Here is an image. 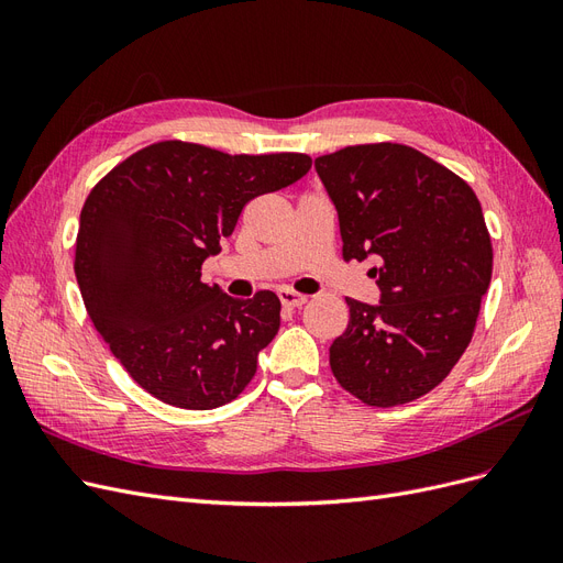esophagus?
<instances>
[{"mask_svg":"<svg viewBox=\"0 0 563 563\" xmlns=\"http://www.w3.org/2000/svg\"><path fill=\"white\" fill-rule=\"evenodd\" d=\"M279 300H282L284 308L294 310V308H302V305L308 302V296L296 294V291H288V288H282V291H279Z\"/></svg>","mask_w":563,"mask_h":563,"instance_id":"1","label":"esophagus"}]
</instances>
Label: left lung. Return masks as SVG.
<instances>
[{"label": "left lung", "instance_id": "obj_1", "mask_svg": "<svg viewBox=\"0 0 563 563\" xmlns=\"http://www.w3.org/2000/svg\"><path fill=\"white\" fill-rule=\"evenodd\" d=\"M338 211L343 258H376L380 302L345 298L350 321L331 371L368 406L428 395L467 350L493 272L490 234L472 187L399 143L314 159Z\"/></svg>", "mask_w": 563, "mask_h": 563}]
</instances>
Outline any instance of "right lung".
I'll list each match as a JSON object with an SVG mask.
<instances>
[{"instance_id":"add662e5","label":"right lung","mask_w":563,"mask_h":563,"mask_svg":"<svg viewBox=\"0 0 563 563\" xmlns=\"http://www.w3.org/2000/svg\"><path fill=\"white\" fill-rule=\"evenodd\" d=\"M300 152L225 155L162 141L135 152L89 192L75 275L100 338L152 397L209 411L242 395L279 331L272 291L249 300L201 282L242 209L310 172Z\"/></svg>"}]
</instances>
